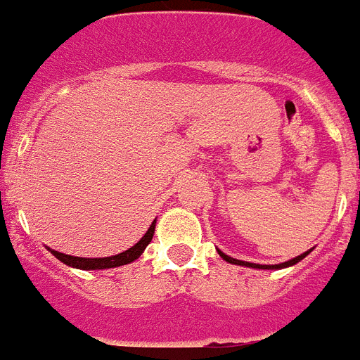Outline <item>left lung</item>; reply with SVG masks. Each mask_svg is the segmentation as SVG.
Masks as SVG:
<instances>
[{"label": "left lung", "instance_id": "8db88e82", "mask_svg": "<svg viewBox=\"0 0 360 360\" xmlns=\"http://www.w3.org/2000/svg\"><path fill=\"white\" fill-rule=\"evenodd\" d=\"M216 250H218L219 256L224 257V259H225V262H227V263H232V265H240V266H249V269H262V270H279V269H287V266H292V265H295V263L301 262V259H304V257H307L308 254L311 252V249H310V250H307V252L301 254V256L292 257V259H288V262H285V263H279V265H259V263L241 262V259H236V257L227 256V254L221 252V250H219V249H216Z\"/></svg>", "mask_w": 360, "mask_h": 360}]
</instances>
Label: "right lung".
Masks as SVG:
<instances>
[{
  "label": "right lung",
  "instance_id": "1",
  "mask_svg": "<svg viewBox=\"0 0 360 360\" xmlns=\"http://www.w3.org/2000/svg\"><path fill=\"white\" fill-rule=\"evenodd\" d=\"M155 225H157V219H153V224L149 225L148 232H146L144 236L141 240L136 241L133 247H129L128 250H124V252L115 254V256H108V257H79V256H70V254H63L57 252V250L46 249L53 254V256L63 262L65 265L72 266V269H81V270H104V269H115V266H122L128 265V263L135 262L139 257L142 256V252L146 250L149 243L153 240V234H155Z\"/></svg>",
  "mask_w": 360,
  "mask_h": 360
}]
</instances>
